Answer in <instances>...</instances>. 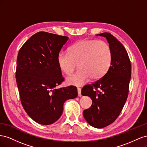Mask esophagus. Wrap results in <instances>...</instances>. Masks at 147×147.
<instances>
[{"mask_svg":"<svg viewBox=\"0 0 147 147\" xmlns=\"http://www.w3.org/2000/svg\"><path fill=\"white\" fill-rule=\"evenodd\" d=\"M77 90H78V96L79 97H81V88H78L77 89Z\"/></svg>","mask_w":147,"mask_h":147,"instance_id":"obj_1","label":"esophagus"}]
</instances>
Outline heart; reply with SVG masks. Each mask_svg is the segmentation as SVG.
Instances as JSON below:
<instances>
[{"mask_svg":"<svg viewBox=\"0 0 147 147\" xmlns=\"http://www.w3.org/2000/svg\"><path fill=\"white\" fill-rule=\"evenodd\" d=\"M112 61L111 49L102 40H81L73 45L69 53L60 52L57 63L60 69L66 74L73 72L78 63L79 69L66 79L70 85L81 86L94 79L102 78L110 68Z\"/></svg>","mask_w":147,"mask_h":147,"instance_id":"obj_1","label":"heart"}]
</instances>
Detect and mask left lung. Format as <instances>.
<instances>
[{
    "mask_svg": "<svg viewBox=\"0 0 147 147\" xmlns=\"http://www.w3.org/2000/svg\"><path fill=\"white\" fill-rule=\"evenodd\" d=\"M97 36L105 37L110 45L111 64L104 76L84 87L81 94L92 101L83 111L85 119L92 127L101 129L114 122L123 110L129 93L131 64L126 50L115 37L109 32Z\"/></svg>",
    "mask_w": 147,
    "mask_h": 147,
    "instance_id": "1",
    "label": "left lung"
}]
</instances>
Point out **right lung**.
Listing matches in <instances>:
<instances>
[{"label": "right lung", "mask_w": 147, "mask_h": 147, "mask_svg": "<svg viewBox=\"0 0 147 147\" xmlns=\"http://www.w3.org/2000/svg\"><path fill=\"white\" fill-rule=\"evenodd\" d=\"M68 39L37 32L18 53L16 79L21 102L29 117L40 124L56 122L62 115L66 100L78 96L74 86L56 88L64 81L57 56Z\"/></svg>", "instance_id": "obj_1"}]
</instances>
